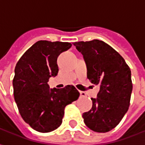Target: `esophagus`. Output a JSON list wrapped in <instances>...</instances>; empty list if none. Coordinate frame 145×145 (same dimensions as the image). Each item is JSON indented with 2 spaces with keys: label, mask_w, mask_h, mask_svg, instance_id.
Returning <instances> with one entry per match:
<instances>
[{
  "label": "esophagus",
  "mask_w": 145,
  "mask_h": 145,
  "mask_svg": "<svg viewBox=\"0 0 145 145\" xmlns=\"http://www.w3.org/2000/svg\"><path fill=\"white\" fill-rule=\"evenodd\" d=\"M80 95H81V97H85L86 94H85V92H84V91H80Z\"/></svg>",
  "instance_id": "1"
}]
</instances>
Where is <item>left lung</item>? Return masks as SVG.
I'll list each match as a JSON object with an SVG mask.
<instances>
[{
	"mask_svg": "<svg viewBox=\"0 0 145 145\" xmlns=\"http://www.w3.org/2000/svg\"><path fill=\"white\" fill-rule=\"evenodd\" d=\"M73 44L84 57L87 78L100 88L97 98H91V109L82 115L84 122L95 132L110 131L129 109L133 88L131 69L121 55L102 40Z\"/></svg>",
	"mask_w": 145,
	"mask_h": 145,
	"instance_id": "obj_1",
	"label": "left lung"
}]
</instances>
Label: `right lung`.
<instances>
[{"label":"right lung","mask_w":145,"mask_h":145,"mask_svg":"<svg viewBox=\"0 0 145 145\" xmlns=\"http://www.w3.org/2000/svg\"><path fill=\"white\" fill-rule=\"evenodd\" d=\"M72 44L40 40L27 50L18 61L13 78L14 98L24 121L33 130L48 133L62 123L64 109L78 99L73 85L50 91L47 82L58 73L57 60Z\"/></svg>","instance_id":"right-lung-1"}]
</instances>
